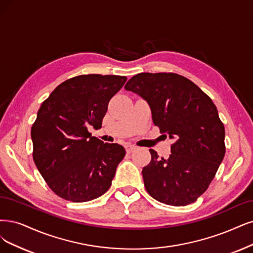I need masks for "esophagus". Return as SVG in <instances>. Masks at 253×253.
<instances>
[{
    "label": "esophagus",
    "instance_id": "obj_1",
    "mask_svg": "<svg viewBox=\"0 0 253 253\" xmlns=\"http://www.w3.org/2000/svg\"><path fill=\"white\" fill-rule=\"evenodd\" d=\"M126 151H127V153H131V152H133L135 149H136V147L134 146V145H126Z\"/></svg>",
    "mask_w": 253,
    "mask_h": 253
}]
</instances>
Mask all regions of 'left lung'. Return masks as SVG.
<instances>
[{"mask_svg": "<svg viewBox=\"0 0 253 253\" xmlns=\"http://www.w3.org/2000/svg\"><path fill=\"white\" fill-rule=\"evenodd\" d=\"M150 106L161 132L174 139L171 155L143 168L147 192L155 200L180 207L198 199L225 155V129L216 105L194 82L174 73H141L125 85Z\"/></svg>", "mask_w": 253, "mask_h": 253, "instance_id": "left-lung-1", "label": "left lung"}]
</instances>
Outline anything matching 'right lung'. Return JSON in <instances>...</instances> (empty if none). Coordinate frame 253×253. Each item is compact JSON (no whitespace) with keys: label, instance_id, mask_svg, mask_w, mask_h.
I'll use <instances>...</instances> for the list:
<instances>
[{"label":"right lung","instance_id":"add662e5","mask_svg":"<svg viewBox=\"0 0 253 253\" xmlns=\"http://www.w3.org/2000/svg\"><path fill=\"white\" fill-rule=\"evenodd\" d=\"M126 80L116 75H80L59 84L42 102L31 128L33 160L59 197L85 202L110 188L126 151L91 136L87 128L102 127L109 100Z\"/></svg>","mask_w":253,"mask_h":253}]
</instances>
